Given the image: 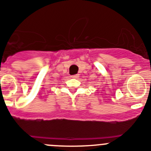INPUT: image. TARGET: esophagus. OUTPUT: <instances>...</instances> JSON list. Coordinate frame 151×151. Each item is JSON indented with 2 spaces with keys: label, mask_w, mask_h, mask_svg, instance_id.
<instances>
[{
  "label": "esophagus",
  "mask_w": 151,
  "mask_h": 151,
  "mask_svg": "<svg viewBox=\"0 0 151 151\" xmlns=\"http://www.w3.org/2000/svg\"><path fill=\"white\" fill-rule=\"evenodd\" d=\"M78 77H79V74H75V75L71 76V77H72V78H77Z\"/></svg>",
  "instance_id": "1"
}]
</instances>
